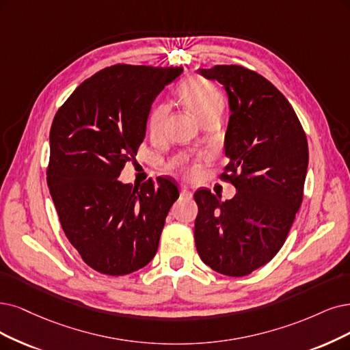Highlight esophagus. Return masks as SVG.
<instances>
[{
    "label": "esophagus",
    "instance_id": "esophagus-1",
    "mask_svg": "<svg viewBox=\"0 0 350 350\" xmlns=\"http://www.w3.org/2000/svg\"><path fill=\"white\" fill-rule=\"evenodd\" d=\"M180 196L182 198H186V199H191V191L190 190H187V189H185V187H182L180 189Z\"/></svg>",
    "mask_w": 350,
    "mask_h": 350
}]
</instances>
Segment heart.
<instances>
[{"mask_svg":"<svg viewBox=\"0 0 350 350\" xmlns=\"http://www.w3.org/2000/svg\"><path fill=\"white\" fill-rule=\"evenodd\" d=\"M176 95L185 108L200 122L211 116L219 118V115L224 111L222 94L209 81L200 76H190L185 79L177 86ZM167 112L168 109L165 105H157L151 111L148 131L152 137L160 135Z\"/></svg>","mask_w":350,"mask_h":350,"instance_id":"heart-1","label":"heart"}]
</instances>
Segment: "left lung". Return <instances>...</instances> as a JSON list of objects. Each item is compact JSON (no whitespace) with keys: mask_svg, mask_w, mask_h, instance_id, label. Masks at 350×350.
<instances>
[{"mask_svg":"<svg viewBox=\"0 0 350 350\" xmlns=\"http://www.w3.org/2000/svg\"><path fill=\"white\" fill-rule=\"evenodd\" d=\"M199 75L226 90L229 163L221 177L238 191L225 202L208 189L195 193L196 250L216 273L243 277L273 260L286 242L303 200L307 138L290 102L264 76L237 64Z\"/></svg>","mask_w":350,"mask_h":350,"instance_id":"obj_1","label":"left lung"}]
</instances>
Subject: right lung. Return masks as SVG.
Returning <instances> with one entry per match:
<instances>
[{
    "instance_id": "1",
    "label": "right lung",
    "mask_w": 350,
    "mask_h": 350,
    "mask_svg": "<svg viewBox=\"0 0 350 350\" xmlns=\"http://www.w3.org/2000/svg\"><path fill=\"white\" fill-rule=\"evenodd\" d=\"M182 72L115 64L77 86L51 124L50 195L64 235L98 273L131 274L157 252L177 186L118 177L144 141L152 102Z\"/></svg>"
}]
</instances>
